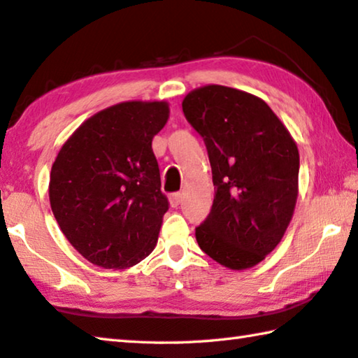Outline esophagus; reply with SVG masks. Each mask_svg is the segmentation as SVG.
Instances as JSON below:
<instances>
[{
    "instance_id": "obj_1",
    "label": "esophagus",
    "mask_w": 358,
    "mask_h": 358,
    "mask_svg": "<svg viewBox=\"0 0 358 358\" xmlns=\"http://www.w3.org/2000/svg\"><path fill=\"white\" fill-rule=\"evenodd\" d=\"M169 201H171V206L172 208H177L181 203V194L180 192L171 194V197H169Z\"/></svg>"
}]
</instances>
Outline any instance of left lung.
<instances>
[{"label":"left lung","mask_w":358,"mask_h":358,"mask_svg":"<svg viewBox=\"0 0 358 358\" xmlns=\"http://www.w3.org/2000/svg\"><path fill=\"white\" fill-rule=\"evenodd\" d=\"M187 122L203 138L214 201L196 229L208 257L233 271L262 263L294 214L299 150L268 103L244 90L208 84L183 103Z\"/></svg>","instance_id":"1"}]
</instances>
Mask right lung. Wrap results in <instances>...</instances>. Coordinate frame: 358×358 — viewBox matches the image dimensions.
Masks as SVG:
<instances>
[{"label": "right lung", "instance_id": "obj_1", "mask_svg": "<svg viewBox=\"0 0 358 358\" xmlns=\"http://www.w3.org/2000/svg\"><path fill=\"white\" fill-rule=\"evenodd\" d=\"M164 100L122 101L64 142L48 196L69 243L95 266L127 269L150 255L169 203L152 141L169 120Z\"/></svg>", "mask_w": 358, "mask_h": 358}]
</instances>
